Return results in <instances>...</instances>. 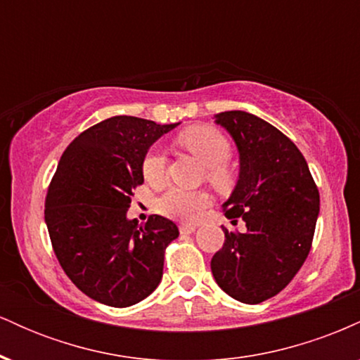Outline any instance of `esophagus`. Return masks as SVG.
I'll use <instances>...</instances> for the list:
<instances>
[{
	"label": "esophagus",
	"mask_w": 360,
	"mask_h": 360,
	"mask_svg": "<svg viewBox=\"0 0 360 360\" xmlns=\"http://www.w3.org/2000/svg\"><path fill=\"white\" fill-rule=\"evenodd\" d=\"M179 232L181 235H191L196 232V225H193V223H184V225L179 226Z\"/></svg>",
	"instance_id": "34e87169"
}]
</instances>
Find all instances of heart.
<instances>
[{
    "mask_svg": "<svg viewBox=\"0 0 360 360\" xmlns=\"http://www.w3.org/2000/svg\"><path fill=\"white\" fill-rule=\"evenodd\" d=\"M179 146L186 148L206 166V177L218 189H229L233 183V174L226 167V160L232 154L229 139L217 128L196 125L186 128L177 137ZM142 174L150 186H162L166 181V155L159 147H152L142 160ZM157 210L160 213L179 220H194L206 206L210 196L205 191H186L181 188H169L157 200Z\"/></svg>",
    "mask_w": 360,
    "mask_h": 360,
    "instance_id": "b5f03b06",
    "label": "heart"
}]
</instances>
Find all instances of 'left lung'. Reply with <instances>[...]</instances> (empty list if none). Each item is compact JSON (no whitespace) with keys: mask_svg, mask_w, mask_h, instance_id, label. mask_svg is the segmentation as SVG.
Masks as SVG:
<instances>
[{"mask_svg":"<svg viewBox=\"0 0 360 360\" xmlns=\"http://www.w3.org/2000/svg\"><path fill=\"white\" fill-rule=\"evenodd\" d=\"M238 152V179L221 205L245 233L223 229L225 243L212 259L217 284L233 300L257 304L291 283L311 247L320 194L307 160L266 120L233 110L214 115Z\"/></svg>","mask_w":360,"mask_h":360,"instance_id":"8db88e82","label":"left lung"}]
</instances>
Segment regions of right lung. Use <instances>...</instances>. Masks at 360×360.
I'll return each instance as SVG.
<instances>
[{
	"instance_id": "obj_1",
	"label": "right lung",
	"mask_w": 360,
	"mask_h": 360,
	"mask_svg": "<svg viewBox=\"0 0 360 360\" xmlns=\"http://www.w3.org/2000/svg\"><path fill=\"white\" fill-rule=\"evenodd\" d=\"M177 125L111 117L77 135L60 157L45 223L62 269L98 303L131 307L162 279L164 250L179 237L176 223L159 214L139 223L127 212L148 148Z\"/></svg>"
}]
</instances>
